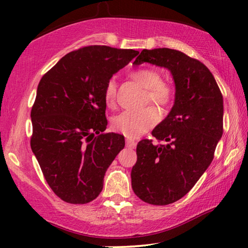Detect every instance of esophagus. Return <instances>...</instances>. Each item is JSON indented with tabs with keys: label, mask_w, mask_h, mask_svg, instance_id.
I'll return each instance as SVG.
<instances>
[{
	"label": "esophagus",
	"mask_w": 248,
	"mask_h": 248,
	"mask_svg": "<svg viewBox=\"0 0 248 248\" xmlns=\"http://www.w3.org/2000/svg\"><path fill=\"white\" fill-rule=\"evenodd\" d=\"M125 144H127V146H129V148H136L137 142L128 138V139H125Z\"/></svg>",
	"instance_id": "esophagus-1"
}]
</instances>
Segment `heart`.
I'll list each match as a JSON object with an SVG mask.
<instances>
[{"label":"heart","instance_id":"obj_1","mask_svg":"<svg viewBox=\"0 0 248 248\" xmlns=\"http://www.w3.org/2000/svg\"><path fill=\"white\" fill-rule=\"evenodd\" d=\"M130 78L146 90V100L158 105H165L173 97V87L170 83L161 79V74L153 68H140L130 72ZM117 82L114 78L106 82L104 98L107 105L115 102ZM158 121V114L153 107L140 111H123L112 119V128L128 138H138L153 128Z\"/></svg>","mask_w":248,"mask_h":248}]
</instances>
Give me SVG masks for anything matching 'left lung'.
Masks as SVG:
<instances>
[{"instance_id": "1", "label": "left lung", "mask_w": 248, "mask_h": 248, "mask_svg": "<svg viewBox=\"0 0 248 248\" xmlns=\"http://www.w3.org/2000/svg\"><path fill=\"white\" fill-rule=\"evenodd\" d=\"M144 62L170 71L175 102L152 131L167 143H138L131 186L144 202L166 205L188 194L211 164L223 133V97L207 66L178 50L143 49L133 64Z\"/></svg>"}]
</instances>
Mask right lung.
Returning <instances> with one entry per match:
<instances>
[{"instance_id":"obj_1","label":"right lung","mask_w":248,"mask_h":248,"mask_svg":"<svg viewBox=\"0 0 248 248\" xmlns=\"http://www.w3.org/2000/svg\"><path fill=\"white\" fill-rule=\"evenodd\" d=\"M139 51L87 46L65 54L38 84L31 108V146L59 198L89 203L103 190L124 137L106 130V82Z\"/></svg>"}]
</instances>
